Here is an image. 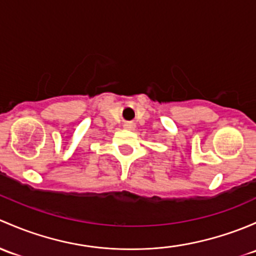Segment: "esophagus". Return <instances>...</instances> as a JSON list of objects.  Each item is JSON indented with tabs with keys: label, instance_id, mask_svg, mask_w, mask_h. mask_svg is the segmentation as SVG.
I'll return each instance as SVG.
<instances>
[{
	"label": "esophagus",
	"instance_id": "esophagus-1",
	"mask_svg": "<svg viewBox=\"0 0 256 256\" xmlns=\"http://www.w3.org/2000/svg\"><path fill=\"white\" fill-rule=\"evenodd\" d=\"M123 127H124L126 129H134V127H136V124H134L133 122H126L124 124H123Z\"/></svg>",
	"mask_w": 256,
	"mask_h": 256
}]
</instances>
